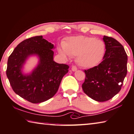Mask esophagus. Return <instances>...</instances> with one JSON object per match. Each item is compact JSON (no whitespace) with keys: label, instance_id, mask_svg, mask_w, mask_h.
<instances>
[{"label":"esophagus","instance_id":"34e87169","mask_svg":"<svg viewBox=\"0 0 134 134\" xmlns=\"http://www.w3.org/2000/svg\"><path fill=\"white\" fill-rule=\"evenodd\" d=\"M77 70V68L76 66H75V65H72V67H71V70L72 71H75L76 70Z\"/></svg>","mask_w":134,"mask_h":134}]
</instances>
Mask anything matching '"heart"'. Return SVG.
Segmentation results:
<instances>
[{
  "instance_id": "b5f03b06",
  "label": "heart",
  "mask_w": 134,
  "mask_h": 134,
  "mask_svg": "<svg viewBox=\"0 0 134 134\" xmlns=\"http://www.w3.org/2000/svg\"><path fill=\"white\" fill-rule=\"evenodd\" d=\"M58 51L64 59L77 56V63L80 67L91 68L103 60L105 46L100 39L79 36L67 38L63 43V48L59 47Z\"/></svg>"
}]
</instances>
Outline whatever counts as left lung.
Masks as SVG:
<instances>
[{
    "mask_svg": "<svg viewBox=\"0 0 134 134\" xmlns=\"http://www.w3.org/2000/svg\"><path fill=\"white\" fill-rule=\"evenodd\" d=\"M105 53L101 63L84 70L86 79L82 84L85 94L98 102L108 101L121 89L127 73V54L121 44L104 36Z\"/></svg>",
    "mask_w": 134,
    "mask_h": 134,
    "instance_id": "8db88e82",
    "label": "left lung"
}]
</instances>
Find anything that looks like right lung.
<instances>
[{
	"mask_svg": "<svg viewBox=\"0 0 134 134\" xmlns=\"http://www.w3.org/2000/svg\"><path fill=\"white\" fill-rule=\"evenodd\" d=\"M54 45L43 38L35 36L21 42L14 48L8 61L6 75L16 94L31 103H40L56 94L63 77L69 66L53 60ZM37 55L40 63L32 72L24 75L21 69L25 60Z\"/></svg>",
	"mask_w": 134,
	"mask_h": 134,
	"instance_id": "1",
	"label": "right lung"
}]
</instances>
